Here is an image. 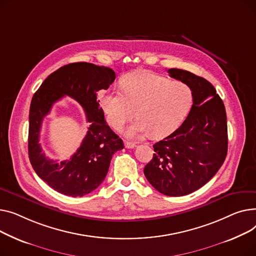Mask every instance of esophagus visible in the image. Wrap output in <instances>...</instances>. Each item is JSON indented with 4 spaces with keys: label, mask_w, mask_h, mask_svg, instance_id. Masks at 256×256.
<instances>
[{
    "label": "esophagus",
    "mask_w": 256,
    "mask_h": 256,
    "mask_svg": "<svg viewBox=\"0 0 256 256\" xmlns=\"http://www.w3.org/2000/svg\"><path fill=\"white\" fill-rule=\"evenodd\" d=\"M125 148H135V144L131 142H125Z\"/></svg>",
    "instance_id": "1"
}]
</instances>
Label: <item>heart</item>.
I'll list each match as a JSON object with an SVG mask.
<instances>
[{"label":"heart","instance_id":"1","mask_svg":"<svg viewBox=\"0 0 256 256\" xmlns=\"http://www.w3.org/2000/svg\"><path fill=\"white\" fill-rule=\"evenodd\" d=\"M122 88L123 92H101L99 104L108 124L116 130L134 118L136 110L138 120L126 130L127 136L133 138L150 133L155 138L166 136L181 125L192 103L188 86L148 70L127 74Z\"/></svg>","mask_w":256,"mask_h":256}]
</instances>
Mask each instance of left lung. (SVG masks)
Instances as JSON below:
<instances>
[{
	"instance_id": "1",
	"label": "left lung",
	"mask_w": 256,
	"mask_h": 256,
	"mask_svg": "<svg viewBox=\"0 0 256 256\" xmlns=\"http://www.w3.org/2000/svg\"><path fill=\"white\" fill-rule=\"evenodd\" d=\"M168 73L190 88L193 104L183 124L153 146L155 153L144 172L160 193L183 196L206 184L223 164L228 144L226 112L206 80L182 69Z\"/></svg>"
}]
</instances>
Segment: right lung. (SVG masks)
<instances>
[{"label": "right lung", "mask_w": 256, "mask_h": 256, "mask_svg": "<svg viewBox=\"0 0 256 256\" xmlns=\"http://www.w3.org/2000/svg\"><path fill=\"white\" fill-rule=\"evenodd\" d=\"M114 78V71L108 67L71 63L48 75L34 94L28 114V158L38 176L54 190L72 198L92 192L106 176L112 155L124 148L106 124L97 100V93L108 90ZM64 96L82 105L90 127L78 151L58 164L44 155L38 138L44 116Z\"/></svg>", "instance_id": "add662e5"}]
</instances>
